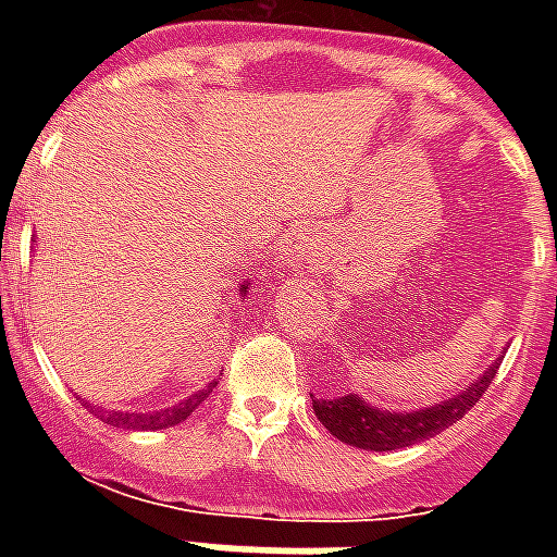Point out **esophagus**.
I'll list each match as a JSON object with an SVG mask.
<instances>
[{
	"label": "esophagus",
	"instance_id": "34e87169",
	"mask_svg": "<svg viewBox=\"0 0 557 557\" xmlns=\"http://www.w3.org/2000/svg\"><path fill=\"white\" fill-rule=\"evenodd\" d=\"M315 244L310 232H295L289 238H283L277 247V262L283 268H298L313 256Z\"/></svg>",
	"mask_w": 557,
	"mask_h": 557
}]
</instances>
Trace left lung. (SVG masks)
Wrapping results in <instances>:
<instances>
[{
  "label": "left lung",
  "mask_w": 557,
  "mask_h": 557,
  "mask_svg": "<svg viewBox=\"0 0 557 557\" xmlns=\"http://www.w3.org/2000/svg\"><path fill=\"white\" fill-rule=\"evenodd\" d=\"M504 358V355H502ZM502 358L483 370L480 379H474L466 391H456L454 397L442 399L426 409H379L373 403H367L361 394H343V397H322L315 399L313 394V411L319 423L325 426L334 438L361 450H399V447H411V444L426 442L432 435H438L447 426H454L456 420H462L466 411L474 409L486 387L495 379V370L502 367Z\"/></svg>",
  "instance_id": "8db88e82"
}]
</instances>
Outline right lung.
I'll list each match as a JSON object with an SVG mask.
<instances>
[{"label":"right lung","instance_id":"right-lung-1","mask_svg":"<svg viewBox=\"0 0 557 557\" xmlns=\"http://www.w3.org/2000/svg\"><path fill=\"white\" fill-rule=\"evenodd\" d=\"M247 289H250V283H242L238 286V295H247ZM218 385V382H211V385L199 387V391H194L190 397L178 399L175 406H166V409H158V411H115V409H95L89 403V409L98 414L101 420H107L110 426H119V430H170V426H175V423H182V420H187L190 414L196 411V406L202 403V399L211 394V387Z\"/></svg>","mask_w":557,"mask_h":557}]
</instances>
